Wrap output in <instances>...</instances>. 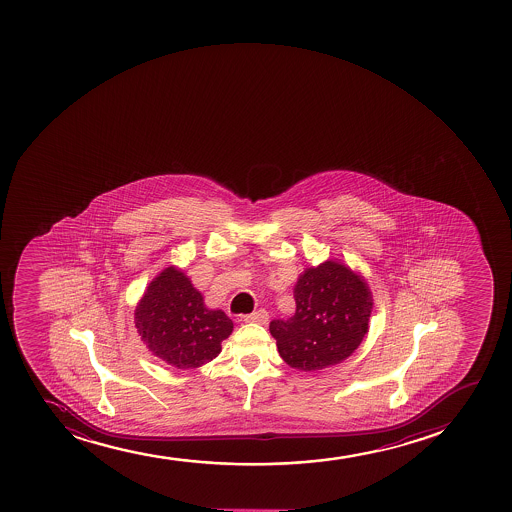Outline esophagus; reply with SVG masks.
I'll return each mask as SVG.
<instances>
[{
  "label": "esophagus",
  "mask_w": 512,
  "mask_h": 512,
  "mask_svg": "<svg viewBox=\"0 0 512 512\" xmlns=\"http://www.w3.org/2000/svg\"><path fill=\"white\" fill-rule=\"evenodd\" d=\"M243 320L248 323H259V325H265L269 322V313L265 310H257L250 313V315L243 316Z\"/></svg>",
  "instance_id": "34e87169"
}]
</instances>
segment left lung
<instances>
[{"label": "left lung", "instance_id": "left-lung-1", "mask_svg": "<svg viewBox=\"0 0 512 512\" xmlns=\"http://www.w3.org/2000/svg\"><path fill=\"white\" fill-rule=\"evenodd\" d=\"M296 313L272 320L270 334L291 368L320 371L356 351L373 311L368 282L335 260L310 267L294 286Z\"/></svg>", "mask_w": 512, "mask_h": 512}]
</instances>
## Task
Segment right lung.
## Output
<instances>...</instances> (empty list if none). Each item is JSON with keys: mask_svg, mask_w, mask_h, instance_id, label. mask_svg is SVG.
Listing matches in <instances>:
<instances>
[{"mask_svg": "<svg viewBox=\"0 0 512 512\" xmlns=\"http://www.w3.org/2000/svg\"><path fill=\"white\" fill-rule=\"evenodd\" d=\"M134 323L151 354L177 369L213 361L233 332L226 313L209 310L189 277L173 265L150 282L134 311Z\"/></svg>", "mask_w": 512, "mask_h": 512, "instance_id": "1", "label": "right lung"}]
</instances>
